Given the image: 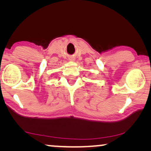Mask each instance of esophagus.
Wrapping results in <instances>:
<instances>
[{"label": "esophagus", "instance_id": "esophagus-1", "mask_svg": "<svg viewBox=\"0 0 151 151\" xmlns=\"http://www.w3.org/2000/svg\"><path fill=\"white\" fill-rule=\"evenodd\" d=\"M71 59H73V58H71Z\"/></svg>", "mask_w": 151, "mask_h": 151}]
</instances>
